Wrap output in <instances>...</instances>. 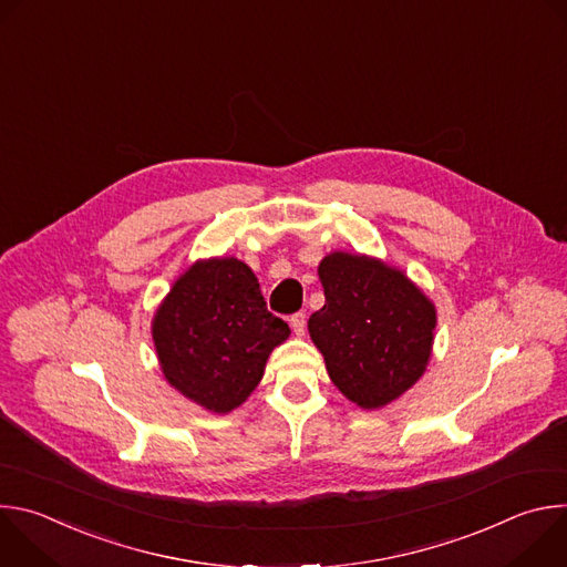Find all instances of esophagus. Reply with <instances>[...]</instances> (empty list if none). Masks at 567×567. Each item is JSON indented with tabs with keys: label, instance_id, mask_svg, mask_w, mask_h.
<instances>
[{
	"label": "esophagus",
	"instance_id": "1",
	"mask_svg": "<svg viewBox=\"0 0 567 567\" xmlns=\"http://www.w3.org/2000/svg\"><path fill=\"white\" fill-rule=\"evenodd\" d=\"M289 326H291V330H293V334H296V337H302V334H305V326H307V316H305L302 311L291 313V318H289Z\"/></svg>",
	"mask_w": 567,
	"mask_h": 567
}]
</instances>
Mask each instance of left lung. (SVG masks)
Returning <instances> with one entry per match:
<instances>
[{"label":"left lung","mask_w":567,"mask_h":567,"mask_svg":"<svg viewBox=\"0 0 567 567\" xmlns=\"http://www.w3.org/2000/svg\"><path fill=\"white\" fill-rule=\"evenodd\" d=\"M326 305L311 313V341L334 385L361 409H381L426 370L435 307L401 271L350 254L318 267Z\"/></svg>","instance_id":"1"}]
</instances>
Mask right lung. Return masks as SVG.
<instances>
[{
	"label": "right lung",
	"instance_id": "add662e5",
	"mask_svg": "<svg viewBox=\"0 0 567 567\" xmlns=\"http://www.w3.org/2000/svg\"><path fill=\"white\" fill-rule=\"evenodd\" d=\"M289 337L267 309L254 271L235 258L193 265L156 309L152 339L171 385L213 413H228L260 383Z\"/></svg>",
	"mask_w": 567,
	"mask_h": 567
}]
</instances>
